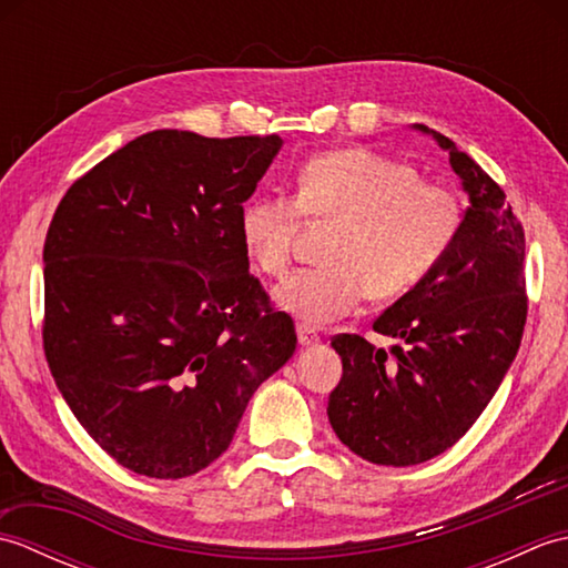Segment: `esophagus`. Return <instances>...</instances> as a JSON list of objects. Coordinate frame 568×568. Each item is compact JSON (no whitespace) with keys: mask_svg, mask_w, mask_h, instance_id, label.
<instances>
[{"mask_svg":"<svg viewBox=\"0 0 568 568\" xmlns=\"http://www.w3.org/2000/svg\"><path fill=\"white\" fill-rule=\"evenodd\" d=\"M297 342H300V346H317L322 339H320V334L315 329L305 327V324H300V327H297Z\"/></svg>","mask_w":568,"mask_h":568,"instance_id":"obj_1","label":"esophagus"}]
</instances>
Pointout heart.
I'll return each instance as SVG.
<instances>
[{
  "mask_svg": "<svg viewBox=\"0 0 568 568\" xmlns=\"http://www.w3.org/2000/svg\"><path fill=\"white\" fill-rule=\"evenodd\" d=\"M303 214L336 222L327 261L275 287V303L322 327L373 297L413 291L437 268L462 226V207L446 187L419 183L413 165L371 149H336L303 165L297 197L263 192L244 202L239 234L263 273L281 275L293 258Z\"/></svg>",
  "mask_w": 568,
  "mask_h": 568,
  "instance_id": "heart-1",
  "label": "heart"
}]
</instances>
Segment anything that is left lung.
I'll list each match as a JSON object with an SVG mask.
<instances>
[{
  "label": "left lung",
  "mask_w": 568,
  "mask_h": 568,
  "mask_svg": "<svg viewBox=\"0 0 568 568\" xmlns=\"http://www.w3.org/2000/svg\"><path fill=\"white\" fill-rule=\"evenodd\" d=\"M415 129L449 153L468 207L437 268L373 322L400 339L393 361L358 334L332 339L344 373L329 422L378 466L429 462L462 439L508 373L527 320L525 232L505 192L452 139Z\"/></svg>",
  "instance_id": "left-lung-1"
}]
</instances>
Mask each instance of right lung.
Masks as SVG:
<instances>
[{
	"mask_svg": "<svg viewBox=\"0 0 568 568\" xmlns=\"http://www.w3.org/2000/svg\"><path fill=\"white\" fill-rule=\"evenodd\" d=\"M283 139L149 131L70 185L43 246V352L58 390L116 464L207 468L258 385L295 354L248 273L239 212Z\"/></svg>",
	"mask_w": 568,
	"mask_h": 568,
	"instance_id": "add662e5",
	"label": "right lung"
}]
</instances>
